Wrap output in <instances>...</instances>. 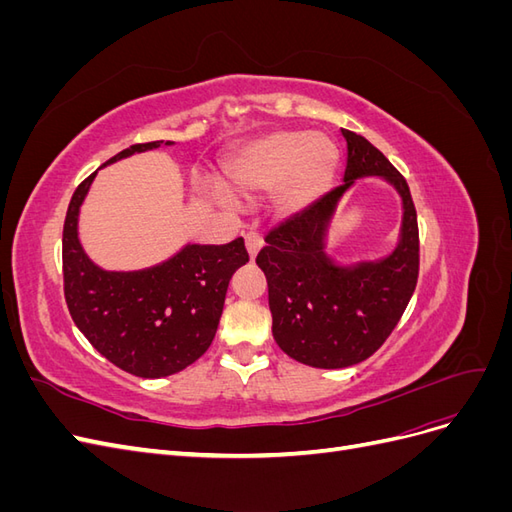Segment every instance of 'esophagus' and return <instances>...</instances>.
<instances>
[{"instance_id": "1", "label": "esophagus", "mask_w": 512, "mask_h": 512, "mask_svg": "<svg viewBox=\"0 0 512 512\" xmlns=\"http://www.w3.org/2000/svg\"><path fill=\"white\" fill-rule=\"evenodd\" d=\"M245 247H247V254H250V258L254 260L258 250L262 247V237L258 235V232H254V230L247 232V235H245Z\"/></svg>"}]
</instances>
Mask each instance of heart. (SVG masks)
Returning a JSON list of instances; mask_svg holds the SVG:
<instances>
[{
  "mask_svg": "<svg viewBox=\"0 0 512 512\" xmlns=\"http://www.w3.org/2000/svg\"><path fill=\"white\" fill-rule=\"evenodd\" d=\"M339 166L337 145L324 134L280 130L239 145L224 162V175L237 192H269L280 213H297L331 188ZM203 190L230 200L222 183H205Z\"/></svg>",
  "mask_w": 512,
  "mask_h": 512,
  "instance_id": "obj_1",
  "label": "heart"
}]
</instances>
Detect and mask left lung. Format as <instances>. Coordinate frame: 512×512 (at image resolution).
Listing matches in <instances>:
<instances>
[{
  "label": "left lung",
  "instance_id": "8db88e82",
  "mask_svg": "<svg viewBox=\"0 0 512 512\" xmlns=\"http://www.w3.org/2000/svg\"><path fill=\"white\" fill-rule=\"evenodd\" d=\"M342 134L348 145L344 183L273 228L256 256L267 275L277 346L320 369L369 359L406 312L418 277V224L406 179L367 138ZM365 176L386 180L400 194V237L386 257L344 266L326 252L328 228L345 192Z\"/></svg>",
  "mask_w": 512,
  "mask_h": 512
}]
</instances>
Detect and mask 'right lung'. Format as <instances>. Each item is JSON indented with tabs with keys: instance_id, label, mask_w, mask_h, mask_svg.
I'll return each mask as SVG.
<instances>
[{
	"instance_id": "1",
	"label": "right lung",
	"mask_w": 512,
	"mask_h": 512,
	"mask_svg": "<svg viewBox=\"0 0 512 512\" xmlns=\"http://www.w3.org/2000/svg\"><path fill=\"white\" fill-rule=\"evenodd\" d=\"M162 143L132 145L104 166ZM96 175L98 170L76 188L66 213L64 292L70 316L89 344L119 369L138 378L173 376L211 346L230 277L250 260L243 237L224 245L188 243L147 269L106 271L79 239L81 205Z\"/></svg>"
}]
</instances>
